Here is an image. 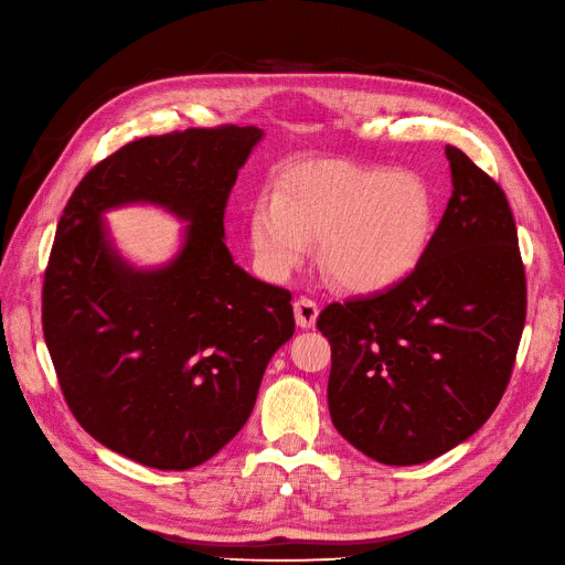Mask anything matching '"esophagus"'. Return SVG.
<instances>
[{
  "instance_id": "esophagus-1",
  "label": "esophagus",
  "mask_w": 565,
  "mask_h": 565,
  "mask_svg": "<svg viewBox=\"0 0 565 565\" xmlns=\"http://www.w3.org/2000/svg\"><path fill=\"white\" fill-rule=\"evenodd\" d=\"M318 313H320V309L313 299L301 297L295 301V318H297V324L301 330H311L318 320Z\"/></svg>"
}]
</instances>
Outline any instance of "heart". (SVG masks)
Instances as JSON below:
<instances>
[{"label":"heart","instance_id":"1","mask_svg":"<svg viewBox=\"0 0 565 565\" xmlns=\"http://www.w3.org/2000/svg\"><path fill=\"white\" fill-rule=\"evenodd\" d=\"M431 198L405 172L351 164H306L276 198L252 212V245L262 266L285 276L322 241V266L353 292L396 285L417 264L431 231Z\"/></svg>","mask_w":565,"mask_h":565}]
</instances>
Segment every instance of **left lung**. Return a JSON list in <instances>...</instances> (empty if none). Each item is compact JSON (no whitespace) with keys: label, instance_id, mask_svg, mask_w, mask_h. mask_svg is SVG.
<instances>
[{"label":"left lung","instance_id":"left-lung-1","mask_svg":"<svg viewBox=\"0 0 565 565\" xmlns=\"http://www.w3.org/2000/svg\"><path fill=\"white\" fill-rule=\"evenodd\" d=\"M452 198L415 270L324 306L334 429L391 467L452 450L502 401L525 322V268L502 188L446 146Z\"/></svg>","mask_w":565,"mask_h":565}]
</instances>
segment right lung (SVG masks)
<instances>
[{"label":"right lung","mask_w":565,"mask_h":565,"mask_svg":"<svg viewBox=\"0 0 565 565\" xmlns=\"http://www.w3.org/2000/svg\"><path fill=\"white\" fill-rule=\"evenodd\" d=\"M262 136L224 125L131 141L87 172L58 221L42 287L51 363L82 429L139 465L214 457L295 334L292 295L233 264L224 241L231 188ZM127 201L192 224L172 265L136 271L111 249L99 214Z\"/></svg>","instance_id":"obj_1"}]
</instances>
